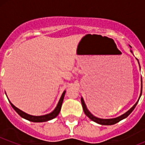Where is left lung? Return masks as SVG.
<instances>
[{"mask_svg": "<svg viewBox=\"0 0 145 145\" xmlns=\"http://www.w3.org/2000/svg\"><path fill=\"white\" fill-rule=\"evenodd\" d=\"M130 47H131V46H130ZM142 90H141L140 97H141V95H142ZM140 97H139V98H140ZM139 100L137 102V103H136L135 105H134L133 106V107H131L130 110H129V111H127V112H125V113H124L123 115L119 116V117H118V118H112V119H101V118H98L95 117V116H93V115H92V114L91 113V112H89L88 110H87L86 107L85 102H84L83 98H81V103H82V106H83V109H84V112H85L86 115V116H88V117L91 120H93V121H94V122L97 123L101 124V125H113V124H116V123H118L119 121H120L121 120H123V119L125 118H127L128 116H129V115L131 113V112L134 110V108H135L136 106H137V105Z\"/></svg>", "mask_w": 145, "mask_h": 145, "instance_id": "obj_1", "label": "left lung"}]
</instances>
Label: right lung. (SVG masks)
I'll list each match as a JSON object with an SVG mask.
<instances>
[{
    "instance_id": "add662e5",
    "label": "right lung",
    "mask_w": 145,
    "mask_h": 145,
    "mask_svg": "<svg viewBox=\"0 0 145 145\" xmlns=\"http://www.w3.org/2000/svg\"><path fill=\"white\" fill-rule=\"evenodd\" d=\"M65 91L63 92L62 95H61V98H60V100L59 102L58 105H57V107L55 108L54 110L52 112L49 114H47V115H45V116H30V115H28V114L25 113L23 111L20 110V109H18L17 107H15L14 105H13L11 102H10L11 105L12 106V107L14 109V110L17 112L22 118L26 119V120H29V121H32V122H45V121H48V120H52V119L54 118L57 117V116L59 113L60 110H61V105H62V102H63L64 97H65Z\"/></svg>"
}]
</instances>
